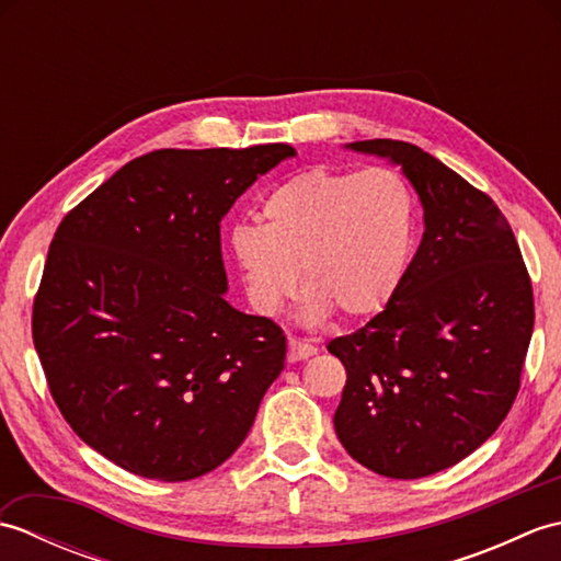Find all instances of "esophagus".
I'll use <instances>...</instances> for the list:
<instances>
[{
	"instance_id": "34e87169",
	"label": "esophagus",
	"mask_w": 561,
	"mask_h": 561,
	"mask_svg": "<svg viewBox=\"0 0 561 561\" xmlns=\"http://www.w3.org/2000/svg\"><path fill=\"white\" fill-rule=\"evenodd\" d=\"M316 352H318V347H313V344L301 342V340H289V352H287V359H289V364H296V362L311 359V356H313Z\"/></svg>"
}]
</instances>
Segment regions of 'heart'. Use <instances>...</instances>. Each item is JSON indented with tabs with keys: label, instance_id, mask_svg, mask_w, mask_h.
I'll list each match as a JSON object with an SVG mask.
<instances>
[{
	"label": "heart",
	"instance_id": "b5f03b06",
	"mask_svg": "<svg viewBox=\"0 0 561 561\" xmlns=\"http://www.w3.org/2000/svg\"><path fill=\"white\" fill-rule=\"evenodd\" d=\"M265 224L229 231V253L257 313H277L301 284L306 318H368L390 304L416 238V197L400 171L311 169L262 199Z\"/></svg>",
	"mask_w": 561,
	"mask_h": 561
}]
</instances>
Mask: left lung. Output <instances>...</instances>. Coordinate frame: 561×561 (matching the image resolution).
Returning a JSON list of instances; mask_svg holds the SVG:
<instances>
[{
    "label": "left lung",
    "mask_w": 561,
    "mask_h": 561,
    "mask_svg": "<svg viewBox=\"0 0 561 561\" xmlns=\"http://www.w3.org/2000/svg\"><path fill=\"white\" fill-rule=\"evenodd\" d=\"M402 169L424 236L390 304L328 352L347 368L344 450L392 480L446 470L490 438L520 388L535 323L528 270L490 195L408 141L347 145Z\"/></svg>",
    "instance_id": "obj_1"
}]
</instances>
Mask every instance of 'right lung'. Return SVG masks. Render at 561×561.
<instances>
[{
	"label": "right lung",
	"instance_id": "obj_1",
	"mask_svg": "<svg viewBox=\"0 0 561 561\" xmlns=\"http://www.w3.org/2000/svg\"><path fill=\"white\" fill-rule=\"evenodd\" d=\"M289 145L159 149L79 202L47 250L33 344L69 426L139 478L185 482L233 456L287 337L224 299L221 219Z\"/></svg>",
	"mask_w": 561,
	"mask_h": 561
}]
</instances>
